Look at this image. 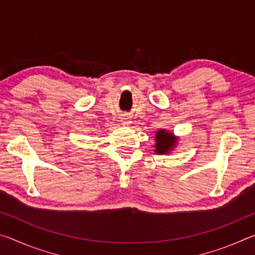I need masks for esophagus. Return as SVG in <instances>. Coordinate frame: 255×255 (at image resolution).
Returning <instances> with one entry per match:
<instances>
[{"label": "esophagus", "instance_id": "1", "mask_svg": "<svg viewBox=\"0 0 255 255\" xmlns=\"http://www.w3.org/2000/svg\"><path fill=\"white\" fill-rule=\"evenodd\" d=\"M127 124H129V123H127ZM127 124H125V125H127Z\"/></svg>", "mask_w": 255, "mask_h": 255}]
</instances>
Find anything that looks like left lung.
<instances>
[{
	"label": "left lung",
	"instance_id": "left-lung-1",
	"mask_svg": "<svg viewBox=\"0 0 255 255\" xmlns=\"http://www.w3.org/2000/svg\"><path fill=\"white\" fill-rule=\"evenodd\" d=\"M156 145H155V152L157 154H164L169 153L171 148L175 146V137L172 136L171 132H167L165 130H159L156 132Z\"/></svg>",
	"mask_w": 255,
	"mask_h": 255
}]
</instances>
